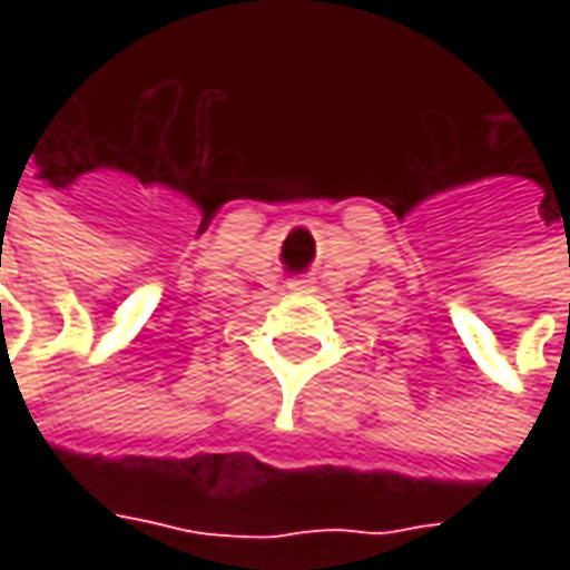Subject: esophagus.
Returning a JSON list of instances; mask_svg holds the SVG:
<instances>
[{
	"label": "esophagus",
	"mask_w": 570,
	"mask_h": 570,
	"mask_svg": "<svg viewBox=\"0 0 570 570\" xmlns=\"http://www.w3.org/2000/svg\"><path fill=\"white\" fill-rule=\"evenodd\" d=\"M288 288H292V292H314L317 285H314V278H292Z\"/></svg>",
	"instance_id": "obj_1"
}]
</instances>
